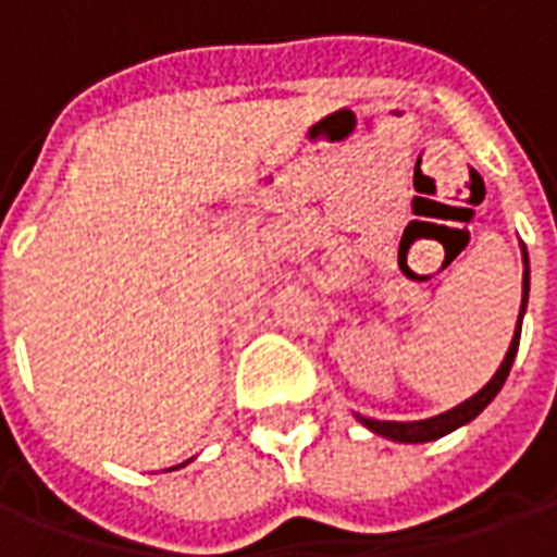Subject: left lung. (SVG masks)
Listing matches in <instances>:
<instances>
[{
	"instance_id": "8db88e82",
	"label": "left lung",
	"mask_w": 557,
	"mask_h": 557,
	"mask_svg": "<svg viewBox=\"0 0 557 557\" xmlns=\"http://www.w3.org/2000/svg\"><path fill=\"white\" fill-rule=\"evenodd\" d=\"M522 307H519V322H516V334H513V343H510V349L504 355L502 367L495 370L486 385L480 387L474 397H468L466 403H459L456 409L444 411V414H435V418H426V420H373V418H361L367 430H373L375 435H385L391 442H403V444H423V442H435V438H442L447 432L459 430V426H466L468 420H474L480 411L490 406L495 394L502 391V385L507 382V375H510V367H513V358H516V349H519V334H522V315H525V304H528V280H531V271H528V250L525 244H522Z\"/></svg>"
}]
</instances>
